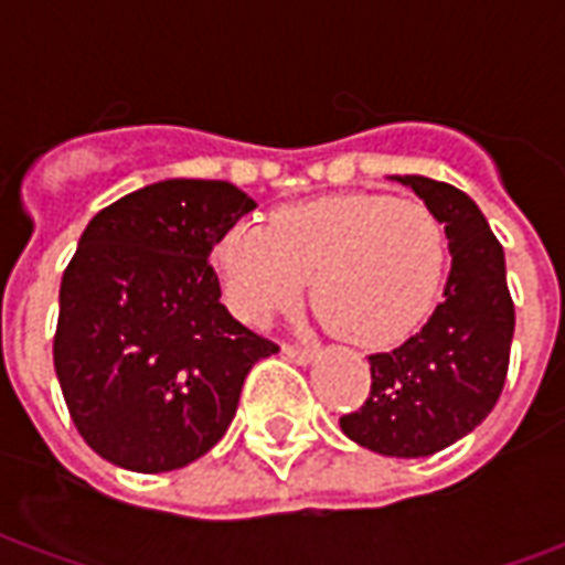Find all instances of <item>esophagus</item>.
Masks as SVG:
<instances>
[{"label": "esophagus", "instance_id": "34e87169", "mask_svg": "<svg viewBox=\"0 0 565 565\" xmlns=\"http://www.w3.org/2000/svg\"><path fill=\"white\" fill-rule=\"evenodd\" d=\"M284 356H290L294 363H311L315 360V348H302V344H284Z\"/></svg>", "mask_w": 565, "mask_h": 565}]
</instances>
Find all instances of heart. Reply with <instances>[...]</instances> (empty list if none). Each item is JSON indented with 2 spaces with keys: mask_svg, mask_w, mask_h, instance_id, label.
<instances>
[{
  "mask_svg": "<svg viewBox=\"0 0 565 565\" xmlns=\"http://www.w3.org/2000/svg\"><path fill=\"white\" fill-rule=\"evenodd\" d=\"M226 302L254 327L294 306L311 278V302L348 342H399L436 306L448 233L424 202L342 193L233 223L214 245Z\"/></svg>",
  "mask_w": 565,
  "mask_h": 565,
  "instance_id": "heart-1",
  "label": "heart"
}]
</instances>
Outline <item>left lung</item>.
Masks as SVG:
<instances>
[{
    "instance_id": "obj_1",
    "label": "left lung",
    "mask_w": 565,
    "mask_h": 565,
    "mask_svg": "<svg viewBox=\"0 0 565 565\" xmlns=\"http://www.w3.org/2000/svg\"><path fill=\"white\" fill-rule=\"evenodd\" d=\"M396 181L445 223L450 275L420 332L369 354V396L339 424L344 436L384 457H429L493 412L509 375L514 302L502 245L472 199L424 174Z\"/></svg>"
}]
</instances>
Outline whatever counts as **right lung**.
<instances>
[{
    "label": "right lung",
    "mask_w": 565,
    "mask_h": 565,
    "mask_svg": "<svg viewBox=\"0 0 565 565\" xmlns=\"http://www.w3.org/2000/svg\"><path fill=\"white\" fill-rule=\"evenodd\" d=\"M257 202L230 181L174 178L103 209L63 271L54 366L103 460L172 472L233 424L242 384L278 351L226 311L209 263Z\"/></svg>",
    "instance_id": "right-lung-1"
}]
</instances>
